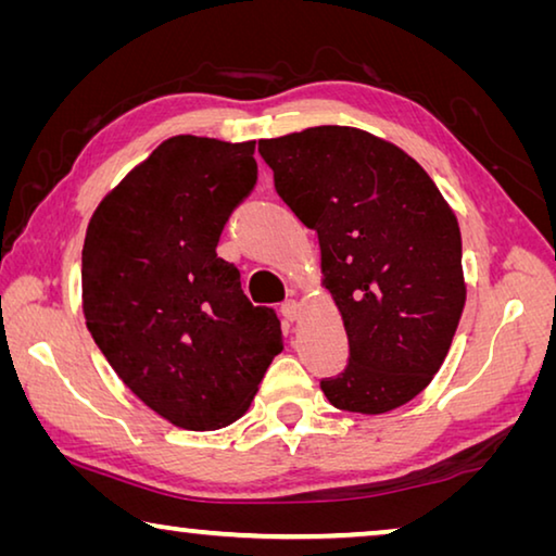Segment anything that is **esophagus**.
Returning a JSON list of instances; mask_svg holds the SVG:
<instances>
[{"label":"esophagus","mask_w":556,"mask_h":556,"mask_svg":"<svg viewBox=\"0 0 556 556\" xmlns=\"http://www.w3.org/2000/svg\"><path fill=\"white\" fill-rule=\"evenodd\" d=\"M279 312H281V316L289 318V321H296L299 314H301V306H299L296 299H287L285 304H281Z\"/></svg>","instance_id":"esophagus-1"}]
</instances>
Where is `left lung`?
<instances>
[{
	"label": "left lung",
	"instance_id": "left-lung-1",
	"mask_svg": "<svg viewBox=\"0 0 556 556\" xmlns=\"http://www.w3.org/2000/svg\"><path fill=\"white\" fill-rule=\"evenodd\" d=\"M275 188L321 244V285L351 345L321 380L338 409L384 414L427 388L466 304L458 220L409 154L355 127L260 139Z\"/></svg>",
	"mask_w": 556,
	"mask_h": 556
}]
</instances>
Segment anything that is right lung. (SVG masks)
I'll return each mask as SVG.
<instances>
[{
	"mask_svg": "<svg viewBox=\"0 0 556 556\" xmlns=\"http://www.w3.org/2000/svg\"><path fill=\"white\" fill-rule=\"evenodd\" d=\"M255 142L178 135L100 201L83 244V314L119 380L172 425L213 431L248 412L279 318L218 257L257 184Z\"/></svg>",
	"mask_w": 556,
	"mask_h": 556,
	"instance_id": "right-lung-1",
	"label": "right lung"
}]
</instances>
